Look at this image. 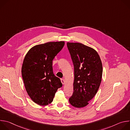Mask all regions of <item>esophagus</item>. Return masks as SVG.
<instances>
[{"mask_svg":"<svg viewBox=\"0 0 130 130\" xmlns=\"http://www.w3.org/2000/svg\"><path fill=\"white\" fill-rule=\"evenodd\" d=\"M61 82H62V83L63 84H64L65 83V80H64V79H61Z\"/></svg>","mask_w":130,"mask_h":130,"instance_id":"obj_1","label":"esophagus"}]
</instances>
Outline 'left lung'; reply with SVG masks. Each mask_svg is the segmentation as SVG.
Here are the masks:
<instances>
[{"label": "left lung", "instance_id": "8db88e82", "mask_svg": "<svg viewBox=\"0 0 130 130\" xmlns=\"http://www.w3.org/2000/svg\"><path fill=\"white\" fill-rule=\"evenodd\" d=\"M74 66L73 92L69 101L77 108L87 105L95 96L101 82L102 64L94 49L80 43L67 42Z\"/></svg>", "mask_w": 130, "mask_h": 130}]
</instances>
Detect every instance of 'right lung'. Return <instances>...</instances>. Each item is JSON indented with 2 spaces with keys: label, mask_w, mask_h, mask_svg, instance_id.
I'll list each match as a JSON object with an SVG mask.
<instances>
[{
  "label": "right lung",
  "mask_w": 130,
  "mask_h": 130,
  "mask_svg": "<svg viewBox=\"0 0 130 130\" xmlns=\"http://www.w3.org/2000/svg\"><path fill=\"white\" fill-rule=\"evenodd\" d=\"M64 45V41L37 45L26 55L22 77L28 95L36 104L45 106L51 103L58 89L62 86L60 79L53 74L52 61Z\"/></svg>",
  "instance_id": "right-lung-1"
}]
</instances>
